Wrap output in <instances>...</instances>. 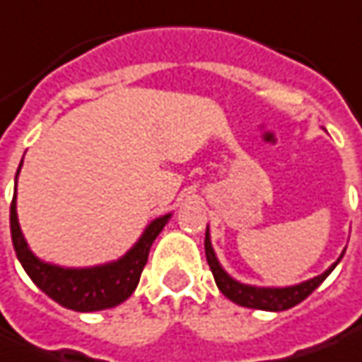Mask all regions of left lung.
Here are the masks:
<instances>
[{
	"label": "left lung",
	"mask_w": 362,
	"mask_h": 362,
	"mask_svg": "<svg viewBox=\"0 0 362 362\" xmlns=\"http://www.w3.org/2000/svg\"><path fill=\"white\" fill-rule=\"evenodd\" d=\"M204 250H206V260H208V267L214 274V281L216 286L220 288V293L224 294L226 298H230L232 303L236 305L246 306V308H258V310H286V308H293L298 303H303L308 294L313 293L317 286H320V282L325 281L332 272V268L339 264V260L343 258V255L339 256V260L325 270L322 274H318L310 281L300 282V284H294V286H284V288H264V286H250V284H243V282L234 281L232 276H228L224 272V268L220 267L218 258L214 255V248L210 244V234L206 228V238H204Z\"/></svg>",
	"instance_id": "obj_1"
}]
</instances>
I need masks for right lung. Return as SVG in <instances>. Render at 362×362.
Here are the masks:
<instances>
[{
    "instance_id": "obj_1",
    "label": "right lung",
    "mask_w": 362,
    "mask_h": 362,
    "mask_svg": "<svg viewBox=\"0 0 362 362\" xmlns=\"http://www.w3.org/2000/svg\"><path fill=\"white\" fill-rule=\"evenodd\" d=\"M18 174H16V184H18ZM170 214H166L150 222L140 236V240L116 262L92 268H62L40 260L28 248V243L19 228L16 196L9 208L11 240H13V248L23 270L28 272L33 284L42 288L49 298H54L57 305L66 306L69 310H78V313L112 308L124 303L136 291L140 282V274L148 262L152 243L156 240V236L166 226Z\"/></svg>"
}]
</instances>
